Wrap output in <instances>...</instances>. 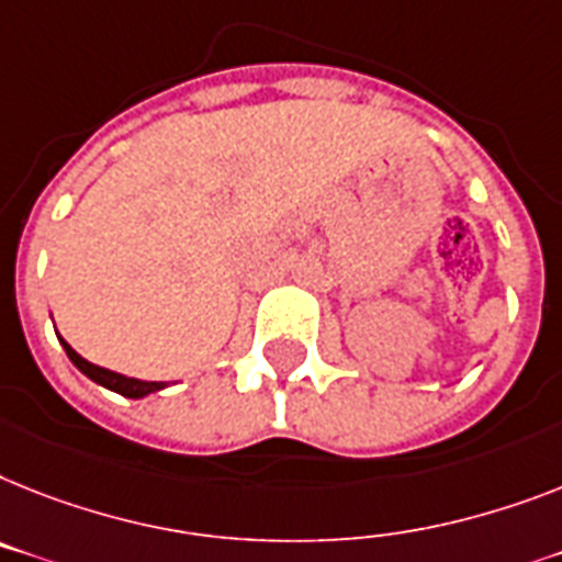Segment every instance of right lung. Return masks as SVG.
<instances>
[{
	"label": "right lung",
	"instance_id": "obj_1",
	"mask_svg": "<svg viewBox=\"0 0 562 562\" xmlns=\"http://www.w3.org/2000/svg\"><path fill=\"white\" fill-rule=\"evenodd\" d=\"M59 345L65 347V353H68V359L74 361V368L82 370V373L91 379V382L103 384V387H109V391L120 393V396L125 398H143L148 396V393L155 391H164L166 382H143V379H132V375H123V373H114V370H105V368H97V364H91L88 359H82L77 350H74L65 338H59Z\"/></svg>",
	"mask_w": 562,
	"mask_h": 562
}]
</instances>
